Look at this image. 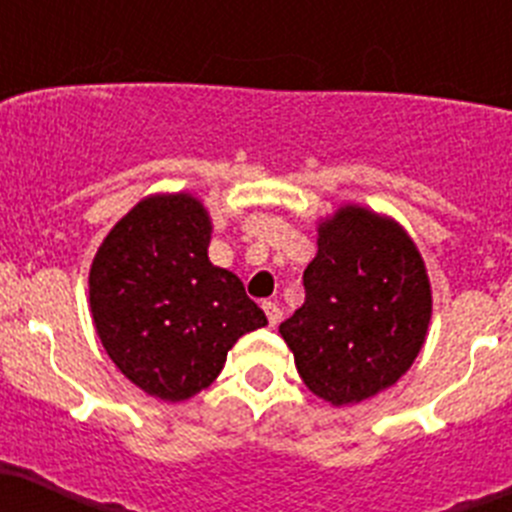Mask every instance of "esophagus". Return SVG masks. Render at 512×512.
I'll use <instances>...</instances> for the list:
<instances>
[{"label":"esophagus","mask_w":512,"mask_h":512,"mask_svg":"<svg viewBox=\"0 0 512 512\" xmlns=\"http://www.w3.org/2000/svg\"><path fill=\"white\" fill-rule=\"evenodd\" d=\"M264 311H266V316H269V324L271 326H276L281 321V309H279V304H276V301H264Z\"/></svg>","instance_id":"34e87169"}]
</instances>
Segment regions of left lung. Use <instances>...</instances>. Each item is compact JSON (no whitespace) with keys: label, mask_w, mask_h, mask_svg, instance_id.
Wrapping results in <instances>:
<instances>
[{"label":"left lung","mask_w":512,"mask_h":512,"mask_svg":"<svg viewBox=\"0 0 512 512\" xmlns=\"http://www.w3.org/2000/svg\"><path fill=\"white\" fill-rule=\"evenodd\" d=\"M304 304L279 326L306 387L352 405L412 367L432 314L420 251L389 218L347 206L319 228Z\"/></svg>","instance_id":"8db88e82"}]
</instances>
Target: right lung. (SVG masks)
Returning a JSON list of instances; mask_svg holds the SVG:
<instances>
[{"label": "right lung", "mask_w": 512, "mask_h": 512, "mask_svg": "<svg viewBox=\"0 0 512 512\" xmlns=\"http://www.w3.org/2000/svg\"><path fill=\"white\" fill-rule=\"evenodd\" d=\"M211 221L196 198L140 201L90 269V309L115 367L165 402L218 377L241 334L266 324L241 279L208 261Z\"/></svg>", "instance_id": "add662e5"}]
</instances>
